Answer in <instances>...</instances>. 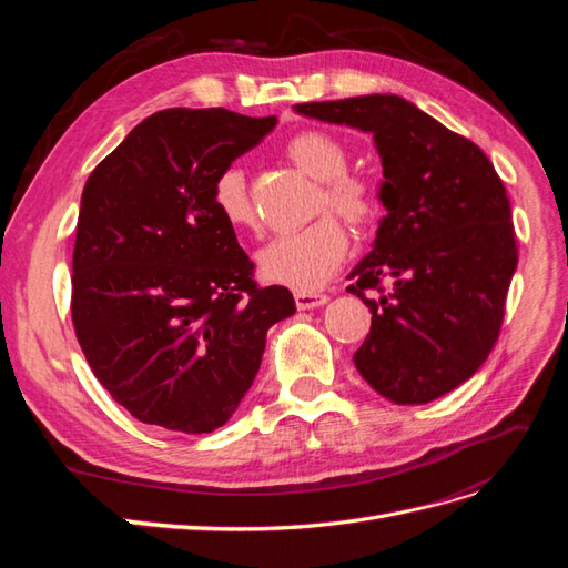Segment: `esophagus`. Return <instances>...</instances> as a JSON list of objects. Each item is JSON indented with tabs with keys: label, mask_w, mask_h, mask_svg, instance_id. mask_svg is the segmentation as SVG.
<instances>
[{
	"label": "esophagus",
	"mask_w": 568,
	"mask_h": 568,
	"mask_svg": "<svg viewBox=\"0 0 568 568\" xmlns=\"http://www.w3.org/2000/svg\"><path fill=\"white\" fill-rule=\"evenodd\" d=\"M294 298H296L298 311H313V307H320L329 301V296L320 294V291H296Z\"/></svg>",
	"instance_id": "esophagus-1"
}]
</instances>
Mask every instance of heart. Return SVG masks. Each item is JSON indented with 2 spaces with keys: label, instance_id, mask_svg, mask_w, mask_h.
Here are the masks:
<instances>
[{
  "label": "heart",
  "instance_id": "obj_1",
  "mask_svg": "<svg viewBox=\"0 0 568 568\" xmlns=\"http://www.w3.org/2000/svg\"><path fill=\"white\" fill-rule=\"evenodd\" d=\"M301 173L320 182L313 213L332 211L353 227H369L379 217L382 192L372 178L348 173V149L329 132L305 130L291 136L284 146ZM213 203L232 230L255 225V209L246 178L239 168L222 170L213 184ZM351 239L346 227L332 215H322L311 225L274 236L257 251V270L270 284L294 291H317L341 267L348 255Z\"/></svg>",
  "mask_w": 568,
  "mask_h": 568
}]
</instances>
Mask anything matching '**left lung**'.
<instances>
[{
  "instance_id": "obj_1",
  "label": "left lung",
  "mask_w": 568,
  "mask_h": 568,
  "mask_svg": "<svg viewBox=\"0 0 568 568\" xmlns=\"http://www.w3.org/2000/svg\"><path fill=\"white\" fill-rule=\"evenodd\" d=\"M294 111L374 136L386 215L348 274V291L372 313L353 359L390 403H432L474 376L500 336L519 261L505 184L474 142L403 97L311 101Z\"/></svg>"
}]
</instances>
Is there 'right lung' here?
<instances>
[{
    "mask_svg": "<svg viewBox=\"0 0 568 568\" xmlns=\"http://www.w3.org/2000/svg\"><path fill=\"white\" fill-rule=\"evenodd\" d=\"M277 118L165 109L142 120L84 184L71 315L111 398L168 432L211 434L251 388L291 291L257 286L213 184Z\"/></svg>",
    "mask_w": 568,
    "mask_h": 568,
    "instance_id": "add662e5",
    "label": "right lung"
}]
</instances>
